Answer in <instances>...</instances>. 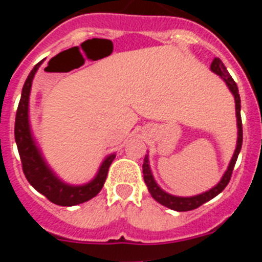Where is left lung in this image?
<instances>
[{"instance_id":"8db88e82","label":"left lung","mask_w":262,"mask_h":262,"mask_svg":"<svg viewBox=\"0 0 262 262\" xmlns=\"http://www.w3.org/2000/svg\"><path fill=\"white\" fill-rule=\"evenodd\" d=\"M214 73H216L217 76H221L224 80V82L227 84L228 89L231 90V93L235 97V108H236V119H237V143H236V149L233 152V156L230 161V165L227 168L226 173L223 174L222 180L217 182V185H215L212 189L205 191L202 194H198V195L194 196H177L172 195V194H168L166 191H164L159 185L155 181L154 176H152L151 168H149V159H148V155H145L144 163H143V176H144V182L148 187V191L151 193L152 198L155 201H157L159 203H161L163 206L168 207V209L176 210V211H190V210L196 209L200 207L203 203L209 202L210 200H212L214 196H216L217 194L222 193L224 190V187L228 185L231 180V176H232L233 166L236 164V160L240 154V149H242L243 144V124H242V115H240V96H239V89H237V85L233 81V78L231 77L227 68L224 67V64L222 62V60L219 57H215L212 60L211 66H210Z\"/></svg>"}]
</instances>
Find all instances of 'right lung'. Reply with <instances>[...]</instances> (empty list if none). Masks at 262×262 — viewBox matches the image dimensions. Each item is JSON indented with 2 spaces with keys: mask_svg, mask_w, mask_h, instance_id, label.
I'll return each mask as SVG.
<instances>
[{
  "mask_svg": "<svg viewBox=\"0 0 262 262\" xmlns=\"http://www.w3.org/2000/svg\"><path fill=\"white\" fill-rule=\"evenodd\" d=\"M41 62L43 60L32 68L29 77L25 81L22 96H20L19 105L17 108V115H15L14 135H15V143H17L20 161H22L23 173L26 176L30 185L55 205H80V203L92 200L101 191L106 181V177H107L108 168H110L113 160L115 159V154L108 155L103 160L96 177L85 185L75 186V185L66 184L51 170L48 164L46 163L45 157L41 156V152L36 145L35 139L32 136L29 120V99L32 80H34V76L39 67L41 66Z\"/></svg>",
  "mask_w": 262,
  "mask_h": 262,
  "instance_id": "obj_1",
  "label": "right lung"
}]
</instances>
